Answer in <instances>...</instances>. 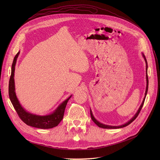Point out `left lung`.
Returning a JSON list of instances; mask_svg holds the SVG:
<instances>
[{
  "label": "left lung",
  "mask_w": 160,
  "mask_h": 160,
  "mask_svg": "<svg viewBox=\"0 0 160 160\" xmlns=\"http://www.w3.org/2000/svg\"><path fill=\"white\" fill-rule=\"evenodd\" d=\"M142 56H143V58H144V59H145V63H146V79H147V88H146V91H145V97H144V98H143V100H142V104H141V105L140 106V107H139V110H138V111L137 112V113L135 114V115H134L132 118L128 121V122H127V123H125V124H122V125H121V126H109V125H106V124H102V123H100V122H99L94 117V116L93 115V113H92V112H91V109H90V114H91V119L93 120V121L98 126V127H100V128H107V129H116V128H123V127H127V126H128V125H129L130 123H132L134 120H135L136 118H137V117L138 116V115H139V112H140V111H141V108H142V106H143V104H144V102H145V98H146V96H147V91H148V74H147V69H148V65H147V59H146V58H145V55H144V54L142 53Z\"/></svg>",
  "instance_id": "8db88e82"
}]
</instances>
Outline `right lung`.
Listing matches in <instances>:
<instances>
[{"label":"right lung","instance_id":"1","mask_svg":"<svg viewBox=\"0 0 160 160\" xmlns=\"http://www.w3.org/2000/svg\"><path fill=\"white\" fill-rule=\"evenodd\" d=\"M19 53L20 52L15 55L12 65V72L9 82V88H8V93H9V97L11 102L13 104V106L14 107L17 113H18L19 117H20V119L26 124L32 127L41 129H48L56 127L62 120L66 105L72 95L64 100L60 105H59V106L56 108V110L52 113H50L49 115L41 116L32 114L25 110L20 104L18 98H17L15 91V67L17 62V58H18Z\"/></svg>","mask_w":160,"mask_h":160}]
</instances>
